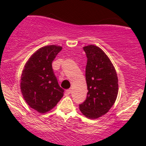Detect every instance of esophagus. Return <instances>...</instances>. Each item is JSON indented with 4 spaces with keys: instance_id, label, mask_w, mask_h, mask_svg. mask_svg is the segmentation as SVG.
Segmentation results:
<instances>
[{
    "instance_id": "34e87169",
    "label": "esophagus",
    "mask_w": 146,
    "mask_h": 146,
    "mask_svg": "<svg viewBox=\"0 0 146 146\" xmlns=\"http://www.w3.org/2000/svg\"><path fill=\"white\" fill-rule=\"evenodd\" d=\"M71 92H72V91H71V89H68V90H66V91H65V95H69V94H71Z\"/></svg>"
}]
</instances>
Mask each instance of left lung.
<instances>
[{"label":"left lung","instance_id":"left-lung-1","mask_svg":"<svg viewBox=\"0 0 146 146\" xmlns=\"http://www.w3.org/2000/svg\"><path fill=\"white\" fill-rule=\"evenodd\" d=\"M87 57L86 80L87 97L80 110L87 118L94 119L109 111L118 91L116 72L107 55L95 45L83 47Z\"/></svg>","mask_w":146,"mask_h":146}]
</instances>
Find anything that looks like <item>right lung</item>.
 <instances>
[{
    "label": "right lung",
    "instance_id": "right-lung-1",
    "mask_svg": "<svg viewBox=\"0 0 146 146\" xmlns=\"http://www.w3.org/2000/svg\"><path fill=\"white\" fill-rule=\"evenodd\" d=\"M62 47L49 45L37 50L26 63L21 76L20 88L31 108L44 113L58 104L64 96L54 74L52 63Z\"/></svg>",
    "mask_w": 146,
    "mask_h": 146
}]
</instances>
